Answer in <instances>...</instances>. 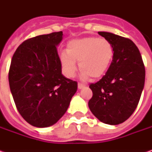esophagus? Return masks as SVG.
I'll return each instance as SVG.
<instances>
[{"label":"esophagus","instance_id":"esophagus-1","mask_svg":"<svg viewBox=\"0 0 152 152\" xmlns=\"http://www.w3.org/2000/svg\"><path fill=\"white\" fill-rule=\"evenodd\" d=\"M84 87H85V85H84V84H83V83H78V88H79V89L84 88Z\"/></svg>","mask_w":152,"mask_h":152}]
</instances>
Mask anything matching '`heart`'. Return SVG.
I'll return each instance as SVG.
<instances>
[{
  "instance_id": "1",
  "label": "heart",
  "mask_w": 152,
  "mask_h": 152,
  "mask_svg": "<svg viewBox=\"0 0 152 152\" xmlns=\"http://www.w3.org/2000/svg\"><path fill=\"white\" fill-rule=\"evenodd\" d=\"M114 54V47L109 40L86 37L69 41L67 50L60 53L59 60L64 74L69 78L75 75L78 61L82 78H97L106 73Z\"/></svg>"
}]
</instances>
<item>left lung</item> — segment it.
Wrapping results in <instances>:
<instances>
[{"instance_id":"8db88e82","label":"left lung","mask_w":152,"mask_h":152,"mask_svg":"<svg viewBox=\"0 0 152 152\" xmlns=\"http://www.w3.org/2000/svg\"><path fill=\"white\" fill-rule=\"evenodd\" d=\"M112 43L115 54L105 75L91 83L88 107L104 124L119 125L130 118L140 100L145 70L140 51L130 39L106 31L98 32Z\"/></svg>"}]
</instances>
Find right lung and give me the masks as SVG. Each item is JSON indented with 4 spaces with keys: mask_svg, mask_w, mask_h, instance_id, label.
I'll list each match as a JSON object with an SVG mask.
<instances>
[{
    "mask_svg": "<svg viewBox=\"0 0 152 152\" xmlns=\"http://www.w3.org/2000/svg\"><path fill=\"white\" fill-rule=\"evenodd\" d=\"M63 31L24 41L11 62L8 79L17 110L30 125L44 128L65 114L78 83L62 74L57 46Z\"/></svg>",
    "mask_w": 152,
    "mask_h": 152,
    "instance_id": "right-lung-1",
    "label": "right lung"
}]
</instances>
